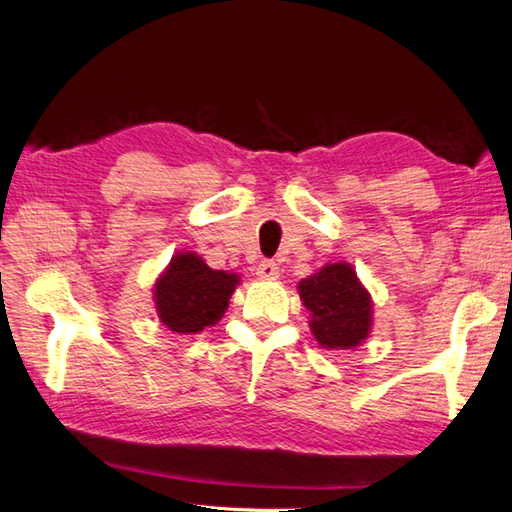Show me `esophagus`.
I'll return each mask as SVG.
<instances>
[{"label": "esophagus", "instance_id": "1", "mask_svg": "<svg viewBox=\"0 0 512 512\" xmlns=\"http://www.w3.org/2000/svg\"><path fill=\"white\" fill-rule=\"evenodd\" d=\"M255 274H257V279H261V281H272V279L279 277V266L274 264V261H261L257 270H255Z\"/></svg>", "mask_w": 512, "mask_h": 512}]
</instances>
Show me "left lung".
<instances>
[{"mask_svg": "<svg viewBox=\"0 0 512 512\" xmlns=\"http://www.w3.org/2000/svg\"><path fill=\"white\" fill-rule=\"evenodd\" d=\"M309 329L324 350H352L372 333V296L346 261L326 264L298 283Z\"/></svg>", "mask_w": 512, "mask_h": 512, "instance_id": "left-lung-1", "label": "left lung"}]
</instances>
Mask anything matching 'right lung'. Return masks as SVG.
Segmentation results:
<instances>
[{"instance_id":"add662e5","label":"right lung","mask_w":512,"mask_h":512,"mask_svg":"<svg viewBox=\"0 0 512 512\" xmlns=\"http://www.w3.org/2000/svg\"><path fill=\"white\" fill-rule=\"evenodd\" d=\"M240 274L214 270L194 251H179L153 283L155 313L168 331L196 335L225 316Z\"/></svg>"}]
</instances>
